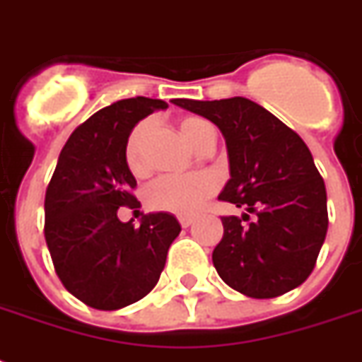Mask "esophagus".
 Here are the masks:
<instances>
[{"label": "esophagus", "mask_w": 362, "mask_h": 362, "mask_svg": "<svg viewBox=\"0 0 362 362\" xmlns=\"http://www.w3.org/2000/svg\"><path fill=\"white\" fill-rule=\"evenodd\" d=\"M178 221H180L182 227H189L195 220H193L192 216H180V218H178Z\"/></svg>", "instance_id": "esophagus-1"}]
</instances>
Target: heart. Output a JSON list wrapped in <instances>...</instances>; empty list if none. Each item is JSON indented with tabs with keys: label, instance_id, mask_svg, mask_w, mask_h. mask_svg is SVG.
Wrapping results in <instances>:
<instances>
[{
	"label": "heart",
	"instance_id": "obj_1",
	"mask_svg": "<svg viewBox=\"0 0 362 362\" xmlns=\"http://www.w3.org/2000/svg\"><path fill=\"white\" fill-rule=\"evenodd\" d=\"M180 133L197 152L212 148L216 142L214 125L204 118L187 116L182 118ZM152 124L142 120L129 131L124 144V161L131 175L142 178L150 173V161L146 156V144L150 139ZM218 189V180L210 173H193L187 176H163L148 187L146 204L158 212H169L176 216L195 214L204 201Z\"/></svg>",
	"mask_w": 362,
	"mask_h": 362
}]
</instances>
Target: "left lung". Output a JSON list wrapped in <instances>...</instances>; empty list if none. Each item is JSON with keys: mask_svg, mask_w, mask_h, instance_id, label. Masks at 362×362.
I'll list each match as a JSON object with an SVG mask.
<instances>
[{"mask_svg": "<svg viewBox=\"0 0 362 362\" xmlns=\"http://www.w3.org/2000/svg\"><path fill=\"white\" fill-rule=\"evenodd\" d=\"M173 103L220 127L231 165L220 201L247 210L242 218L221 216L223 238L212 252L221 280L252 298L280 297L300 286L329 227L325 182L308 146L246 98Z\"/></svg>", "mask_w": 362, "mask_h": 362, "instance_id": "obj_1", "label": "left lung"}]
</instances>
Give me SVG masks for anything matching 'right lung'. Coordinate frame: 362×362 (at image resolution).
Returning a JSON list of instances; mask_svg holds the SVG:
<instances>
[{
    "instance_id": "add662e5",
    "label": "right lung",
    "mask_w": 362,
    "mask_h": 362,
    "mask_svg": "<svg viewBox=\"0 0 362 362\" xmlns=\"http://www.w3.org/2000/svg\"><path fill=\"white\" fill-rule=\"evenodd\" d=\"M167 107L131 98L98 110L71 133L48 182L45 240L54 270L92 308L118 310L146 297L180 233L167 212L142 216L141 227L118 220L120 206H141L124 161L125 139L136 122Z\"/></svg>"
}]
</instances>
